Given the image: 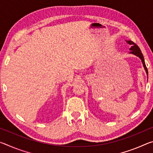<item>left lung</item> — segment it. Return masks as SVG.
Returning <instances> with one entry per match:
<instances>
[{
	"instance_id": "1",
	"label": "left lung",
	"mask_w": 153,
	"mask_h": 153,
	"mask_svg": "<svg viewBox=\"0 0 153 153\" xmlns=\"http://www.w3.org/2000/svg\"><path fill=\"white\" fill-rule=\"evenodd\" d=\"M127 42H128V43L129 44V45H131V47L130 48V50L131 51L130 52V53H132V54H134V55L138 56V57L141 59L142 63V64H143V66H144V69H145V71H146V74H148V69H147V67L146 66V64H145L143 55H142V52L140 51V48L138 47V46L136 45L135 43H134V42H132V41H131V40L127 41Z\"/></svg>"
}]
</instances>
